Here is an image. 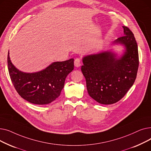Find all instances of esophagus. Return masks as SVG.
I'll return each mask as SVG.
<instances>
[{
	"label": "esophagus",
	"mask_w": 151,
	"mask_h": 151,
	"mask_svg": "<svg viewBox=\"0 0 151 151\" xmlns=\"http://www.w3.org/2000/svg\"><path fill=\"white\" fill-rule=\"evenodd\" d=\"M74 64L76 67H80V65L81 64V60L80 58L75 59V61H74Z\"/></svg>",
	"instance_id": "34e87169"
}]
</instances>
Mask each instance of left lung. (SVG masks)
Wrapping results in <instances>:
<instances>
[{"instance_id": "left-lung-1", "label": "left lung", "mask_w": 151, "mask_h": 151, "mask_svg": "<svg viewBox=\"0 0 151 151\" xmlns=\"http://www.w3.org/2000/svg\"><path fill=\"white\" fill-rule=\"evenodd\" d=\"M124 35L114 43L125 47L117 59L111 51L87 55L83 59L81 71L89 96L101 104H115L122 99L136 80L139 66L138 45L132 32L123 26Z\"/></svg>"}]
</instances>
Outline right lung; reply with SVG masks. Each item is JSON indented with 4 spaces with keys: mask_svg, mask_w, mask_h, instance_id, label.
Instances as JSON below:
<instances>
[{
    "mask_svg": "<svg viewBox=\"0 0 151 151\" xmlns=\"http://www.w3.org/2000/svg\"><path fill=\"white\" fill-rule=\"evenodd\" d=\"M8 68L16 91L24 100L37 105L48 104L56 99L64 86L67 76L74 68V59L55 62L34 73L21 72L12 63L9 51Z\"/></svg>",
    "mask_w": 151,
    "mask_h": 151,
    "instance_id": "1",
    "label": "right lung"
}]
</instances>
